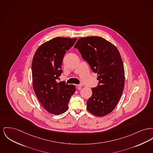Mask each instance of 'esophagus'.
I'll list each match as a JSON object with an SVG mask.
<instances>
[{"label":"esophagus","mask_w":153,"mask_h":153,"mask_svg":"<svg viewBox=\"0 0 153 153\" xmlns=\"http://www.w3.org/2000/svg\"><path fill=\"white\" fill-rule=\"evenodd\" d=\"M76 86H77V90H80L81 89V87H82V84H79V85H76Z\"/></svg>","instance_id":"34e87169"}]
</instances>
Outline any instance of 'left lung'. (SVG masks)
<instances>
[{
	"label": "left lung",
	"instance_id": "obj_1",
	"mask_svg": "<svg viewBox=\"0 0 153 153\" xmlns=\"http://www.w3.org/2000/svg\"><path fill=\"white\" fill-rule=\"evenodd\" d=\"M98 74V85L92 88V95L87 102V110L102 117L117 105L124 88V68L116 47L99 36L79 39L74 47Z\"/></svg>",
	"mask_w": 153,
	"mask_h": 153
}]
</instances>
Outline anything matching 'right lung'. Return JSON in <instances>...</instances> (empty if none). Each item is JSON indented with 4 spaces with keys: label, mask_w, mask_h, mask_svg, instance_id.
<instances>
[{
    "label": "right lung",
    "mask_w": 153,
    "mask_h": 153,
    "mask_svg": "<svg viewBox=\"0 0 153 153\" xmlns=\"http://www.w3.org/2000/svg\"><path fill=\"white\" fill-rule=\"evenodd\" d=\"M77 38L58 37L40 45L32 63L33 87L37 99L45 110L59 115L68 109L71 97L76 91L74 85L56 80L62 73L63 56Z\"/></svg>",
    "instance_id": "right-lung-1"
}]
</instances>
